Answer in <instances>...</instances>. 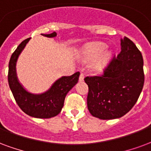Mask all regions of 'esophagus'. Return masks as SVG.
<instances>
[{
  "label": "esophagus",
  "instance_id": "34e87169",
  "mask_svg": "<svg viewBox=\"0 0 151 151\" xmlns=\"http://www.w3.org/2000/svg\"><path fill=\"white\" fill-rule=\"evenodd\" d=\"M83 80H84V74H83V73H81V74H80V77H79V81H82Z\"/></svg>",
  "mask_w": 151,
  "mask_h": 151
}]
</instances>
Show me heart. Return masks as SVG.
I'll list each match as a JSON object with an SVG mask.
<instances>
[{"label": "heart", "mask_w": 151, "mask_h": 151, "mask_svg": "<svg viewBox=\"0 0 151 151\" xmlns=\"http://www.w3.org/2000/svg\"><path fill=\"white\" fill-rule=\"evenodd\" d=\"M107 45L101 42H92L86 45L83 53L86 61H93L96 59L92 65L93 71H101L111 58L112 52L106 50Z\"/></svg>", "instance_id": "heart-1"}]
</instances>
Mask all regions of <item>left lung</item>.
Masks as SVG:
<instances>
[{
  "label": "left lung",
  "mask_w": 151,
  "mask_h": 151,
  "mask_svg": "<svg viewBox=\"0 0 151 151\" xmlns=\"http://www.w3.org/2000/svg\"><path fill=\"white\" fill-rule=\"evenodd\" d=\"M121 52L101 76L86 77L87 106L93 117L110 120L124 116L138 101L144 84L143 58L132 41L120 39Z\"/></svg>",
  "instance_id": "8db88e82"
}]
</instances>
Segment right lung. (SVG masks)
<instances>
[{
  "label": "right lung",
  "instance_id": "add662e5",
  "mask_svg": "<svg viewBox=\"0 0 151 151\" xmlns=\"http://www.w3.org/2000/svg\"><path fill=\"white\" fill-rule=\"evenodd\" d=\"M41 35L53 38L57 37V33ZM29 40L28 38L22 41L11 56L8 74L9 88L19 107L26 114L37 118H53L61 111L65 96L78 83L80 73L77 72L71 76H62L56 80L46 91L41 93L28 91L19 81L16 65L19 56Z\"/></svg>",
  "mask_w": 151,
  "mask_h": 151
}]
</instances>
